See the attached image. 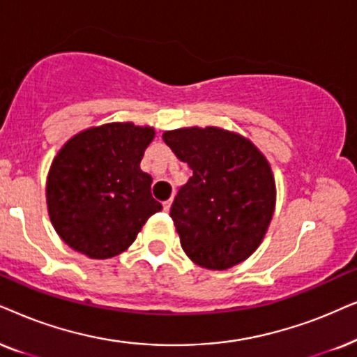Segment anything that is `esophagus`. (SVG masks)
I'll list each match as a JSON object with an SVG mask.
<instances>
[{"instance_id":"obj_1","label":"esophagus","mask_w":357,"mask_h":357,"mask_svg":"<svg viewBox=\"0 0 357 357\" xmlns=\"http://www.w3.org/2000/svg\"><path fill=\"white\" fill-rule=\"evenodd\" d=\"M171 204H173V197H171V199H168V201H165V202H163V208H165L166 212H168L169 208H171Z\"/></svg>"}]
</instances>
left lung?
Segmentation results:
<instances>
[{"label":"left lung","instance_id":"obj_1","mask_svg":"<svg viewBox=\"0 0 357 357\" xmlns=\"http://www.w3.org/2000/svg\"><path fill=\"white\" fill-rule=\"evenodd\" d=\"M163 140L192 169L169 212L184 253L213 271L243 263L274 213L269 161L250 139L220 127L166 130Z\"/></svg>","mask_w":357,"mask_h":357}]
</instances>
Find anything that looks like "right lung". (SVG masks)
Returning a JSON list of instances; mask_svg holds the SVG:
<instances>
[{"mask_svg":"<svg viewBox=\"0 0 357 357\" xmlns=\"http://www.w3.org/2000/svg\"><path fill=\"white\" fill-rule=\"evenodd\" d=\"M153 139L150 126L111 122L78 132L59 150L47 176V211L70 248L93 259L121 255L163 208L140 169Z\"/></svg>","mask_w":357,"mask_h":357,"instance_id":"1","label":"right lung"}]
</instances>
